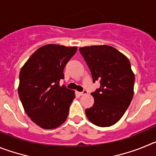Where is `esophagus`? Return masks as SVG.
Returning a JSON list of instances; mask_svg holds the SVG:
<instances>
[{
    "label": "esophagus",
    "mask_w": 156,
    "mask_h": 156,
    "mask_svg": "<svg viewBox=\"0 0 156 156\" xmlns=\"http://www.w3.org/2000/svg\"><path fill=\"white\" fill-rule=\"evenodd\" d=\"M88 92L86 90H83V91H82V92H80V95H81V96H82V95H85V94H87Z\"/></svg>",
    "instance_id": "obj_1"
}]
</instances>
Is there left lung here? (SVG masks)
Masks as SVG:
<instances>
[{
	"instance_id": "obj_1",
	"label": "left lung",
	"mask_w": 156,
	"mask_h": 156,
	"mask_svg": "<svg viewBox=\"0 0 156 156\" xmlns=\"http://www.w3.org/2000/svg\"><path fill=\"white\" fill-rule=\"evenodd\" d=\"M90 70L93 82L100 87L91 94L93 106L85 110L88 119L96 126H112L122 118L133 96L134 74L127 58L108 45L80 48Z\"/></svg>"
}]
</instances>
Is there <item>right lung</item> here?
Listing matches in <instances>:
<instances>
[{
    "mask_svg": "<svg viewBox=\"0 0 156 156\" xmlns=\"http://www.w3.org/2000/svg\"><path fill=\"white\" fill-rule=\"evenodd\" d=\"M76 47L47 44L37 49L21 69L18 88L26 113L43 129H55L67 119L73 90L59 86L63 70Z\"/></svg>",
    "mask_w": 156,
    "mask_h": 156,
    "instance_id": "add662e5",
    "label": "right lung"
}]
</instances>
